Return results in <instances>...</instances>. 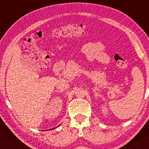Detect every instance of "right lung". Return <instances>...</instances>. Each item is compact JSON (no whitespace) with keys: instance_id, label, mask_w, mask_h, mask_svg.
Returning <instances> with one entry per match:
<instances>
[{"instance_id":"1","label":"right lung","mask_w":149,"mask_h":149,"mask_svg":"<svg viewBox=\"0 0 149 149\" xmlns=\"http://www.w3.org/2000/svg\"><path fill=\"white\" fill-rule=\"evenodd\" d=\"M58 126H60V125H58ZM55 128H57V127H55ZM55 128H54V129H53V130H54V129H55ZM44 131H45V130H44Z\"/></svg>"}]
</instances>
